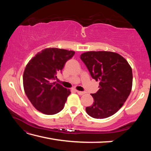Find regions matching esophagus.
<instances>
[{
	"mask_svg": "<svg viewBox=\"0 0 151 151\" xmlns=\"http://www.w3.org/2000/svg\"><path fill=\"white\" fill-rule=\"evenodd\" d=\"M76 92H77V93L79 94V95H83L84 94H85V92H82V91H76Z\"/></svg>",
	"mask_w": 151,
	"mask_h": 151,
	"instance_id": "1",
	"label": "esophagus"
}]
</instances>
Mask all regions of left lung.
I'll return each mask as SVG.
<instances>
[{
    "instance_id": "8db88e82",
    "label": "left lung",
    "mask_w": 151,
    "mask_h": 151,
    "mask_svg": "<svg viewBox=\"0 0 151 151\" xmlns=\"http://www.w3.org/2000/svg\"><path fill=\"white\" fill-rule=\"evenodd\" d=\"M93 78L99 81V91L91 94L93 104L86 108L89 116L105 119L123 105L131 93L132 72L127 60L110 51H88L81 55Z\"/></svg>"
}]
</instances>
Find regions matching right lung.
I'll return each mask as SVG.
<instances>
[{
    "label": "right lung",
    "mask_w": 151,
    "mask_h": 151,
    "mask_svg": "<svg viewBox=\"0 0 151 151\" xmlns=\"http://www.w3.org/2000/svg\"><path fill=\"white\" fill-rule=\"evenodd\" d=\"M75 53L73 50L47 48L38 52L27 65L24 90L33 106L42 113L51 115L63 109L70 91L52 81Z\"/></svg>",
    "instance_id": "add662e5"
}]
</instances>
